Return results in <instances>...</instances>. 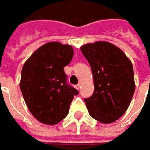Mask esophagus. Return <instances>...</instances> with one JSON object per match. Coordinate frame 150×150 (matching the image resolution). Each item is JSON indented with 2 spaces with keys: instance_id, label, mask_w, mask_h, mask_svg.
<instances>
[{
  "instance_id": "1",
  "label": "esophagus",
  "mask_w": 150,
  "mask_h": 150,
  "mask_svg": "<svg viewBox=\"0 0 150 150\" xmlns=\"http://www.w3.org/2000/svg\"><path fill=\"white\" fill-rule=\"evenodd\" d=\"M80 88H81V85H80V84H78V85H76V86H75V88H76L77 90L80 89Z\"/></svg>"
}]
</instances>
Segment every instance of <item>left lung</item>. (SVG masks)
<instances>
[{"instance_id":"obj_1","label":"left lung","mask_w":150,"mask_h":150,"mask_svg":"<svg viewBox=\"0 0 150 150\" xmlns=\"http://www.w3.org/2000/svg\"><path fill=\"white\" fill-rule=\"evenodd\" d=\"M80 49L93 77L94 92L84 100L90 116L102 124L113 123L127 111L134 93L132 62L120 48L105 41L85 44Z\"/></svg>"}]
</instances>
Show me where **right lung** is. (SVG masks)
I'll list each match as a JSON object with an SVG mask.
<instances>
[{"label":"right lung","mask_w":150,"mask_h":150,"mask_svg":"<svg viewBox=\"0 0 150 150\" xmlns=\"http://www.w3.org/2000/svg\"><path fill=\"white\" fill-rule=\"evenodd\" d=\"M73 57L71 45L50 42L37 49L21 69L20 88L34 118L55 125L66 118L78 90L66 83L63 67Z\"/></svg>","instance_id":"1"}]
</instances>
